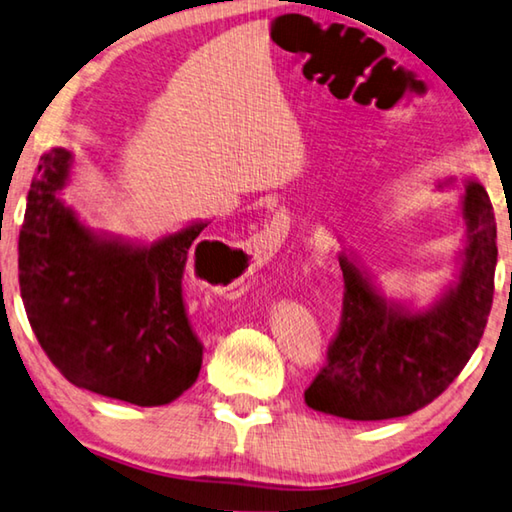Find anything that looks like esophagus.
<instances>
[{
	"label": "esophagus",
	"instance_id": "34e87169",
	"mask_svg": "<svg viewBox=\"0 0 512 512\" xmlns=\"http://www.w3.org/2000/svg\"><path fill=\"white\" fill-rule=\"evenodd\" d=\"M280 223H271L266 225L262 232L257 234V241H255V257H264V262L269 257H273V253H278V246H280Z\"/></svg>",
	"mask_w": 512,
	"mask_h": 512
}]
</instances>
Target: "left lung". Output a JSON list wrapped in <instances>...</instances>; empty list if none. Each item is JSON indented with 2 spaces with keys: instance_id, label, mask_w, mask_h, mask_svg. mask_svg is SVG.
I'll return each instance as SVG.
<instances>
[{
  "instance_id": "obj_1",
  "label": "left lung",
  "mask_w": 512,
  "mask_h": 512,
  "mask_svg": "<svg viewBox=\"0 0 512 512\" xmlns=\"http://www.w3.org/2000/svg\"><path fill=\"white\" fill-rule=\"evenodd\" d=\"M467 248L458 287L431 312L408 314L385 305L369 280L348 262L342 321L326 364L305 389V403L353 421L412 415L435 401L481 342L494 296L497 225L488 191H465Z\"/></svg>"
}]
</instances>
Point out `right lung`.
I'll list each match as a JSON object with an SVG mask.
<instances>
[{"label": "right lung", "instance_id": "right-lung-1", "mask_svg": "<svg viewBox=\"0 0 512 512\" xmlns=\"http://www.w3.org/2000/svg\"><path fill=\"white\" fill-rule=\"evenodd\" d=\"M70 164L66 150L43 154L27 196L18 271L31 330L72 385L143 408L170 403L202 367L182 280L205 225L148 248L95 239L56 196Z\"/></svg>", "mask_w": 512, "mask_h": 512}]
</instances>
